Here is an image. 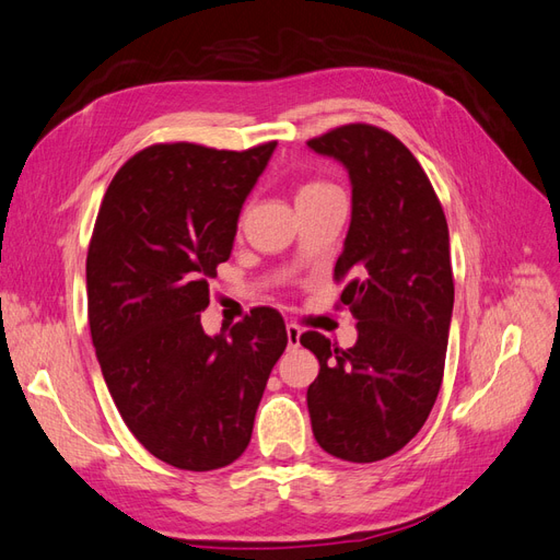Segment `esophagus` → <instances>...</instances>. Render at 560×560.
Listing matches in <instances>:
<instances>
[{
	"label": "esophagus",
	"mask_w": 560,
	"mask_h": 560,
	"mask_svg": "<svg viewBox=\"0 0 560 560\" xmlns=\"http://www.w3.org/2000/svg\"><path fill=\"white\" fill-rule=\"evenodd\" d=\"M299 341H301V329L296 325H287V343H290V348H299Z\"/></svg>",
	"instance_id": "esophagus-1"
}]
</instances>
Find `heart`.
I'll list each match as a JSON object with an SVG mask.
<instances>
[{
    "mask_svg": "<svg viewBox=\"0 0 560 560\" xmlns=\"http://www.w3.org/2000/svg\"><path fill=\"white\" fill-rule=\"evenodd\" d=\"M329 189H334L331 184H325V182H308V184H303L301 189H299V198H301V196H315V194L329 191Z\"/></svg>",
    "mask_w": 560,
    "mask_h": 560,
    "instance_id": "1",
    "label": "heart"
}]
</instances>
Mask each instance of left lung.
Wrapping results in <instances>:
<instances>
[{
  "label": "left lung",
  "mask_w": 560,
  "mask_h": 560,
  "mask_svg": "<svg viewBox=\"0 0 560 560\" xmlns=\"http://www.w3.org/2000/svg\"><path fill=\"white\" fill-rule=\"evenodd\" d=\"M343 163L352 217L334 278L358 317V343L301 336L319 374L308 387L317 444L348 463L397 453L425 425L444 378L453 315L448 224L432 184L395 135L350 124L313 138Z\"/></svg>",
  "instance_id": "left-lung-1"
}]
</instances>
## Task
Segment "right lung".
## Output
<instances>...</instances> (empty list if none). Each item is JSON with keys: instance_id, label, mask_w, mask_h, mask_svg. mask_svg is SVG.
I'll return each mask as SVG.
<instances>
[{"instance_id": "obj_1", "label": "right lung", "mask_w": 560, "mask_h": 560, "mask_svg": "<svg viewBox=\"0 0 560 560\" xmlns=\"http://www.w3.org/2000/svg\"><path fill=\"white\" fill-rule=\"evenodd\" d=\"M276 144L147 147L114 175L95 219L86 292L97 362L128 430L177 469L238 460L287 348L284 319L266 306L214 336L200 325Z\"/></svg>"}]
</instances>
